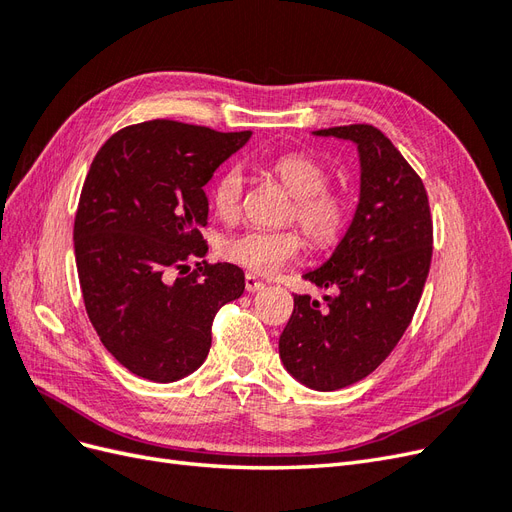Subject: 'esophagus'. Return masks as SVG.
<instances>
[{
  "label": "esophagus",
  "instance_id": "obj_1",
  "mask_svg": "<svg viewBox=\"0 0 512 512\" xmlns=\"http://www.w3.org/2000/svg\"><path fill=\"white\" fill-rule=\"evenodd\" d=\"M262 288H265V284H262L256 275L245 273V290H247V292H258V290H262Z\"/></svg>",
  "mask_w": 512,
  "mask_h": 512
}]
</instances>
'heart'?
I'll return each instance as SVG.
<instances>
[{"mask_svg": "<svg viewBox=\"0 0 512 512\" xmlns=\"http://www.w3.org/2000/svg\"><path fill=\"white\" fill-rule=\"evenodd\" d=\"M271 175L292 196L284 222L299 224L318 250L337 245L346 235L352 218L350 198L331 188L329 168L303 151H290L271 162ZM245 198V177L239 166H230L215 179L211 203L224 222H235ZM303 252V237L297 228L260 230L250 228L222 241L224 260L258 275H271Z\"/></svg>", "mask_w": 512, "mask_h": 512, "instance_id": "obj_1", "label": "heart"}]
</instances>
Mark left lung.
Listing matches in <instances>:
<instances>
[{
  "mask_svg": "<svg viewBox=\"0 0 512 512\" xmlns=\"http://www.w3.org/2000/svg\"><path fill=\"white\" fill-rule=\"evenodd\" d=\"M314 134L359 147L361 200L335 254L303 275L337 294L324 305L294 294L280 356L309 389L337 391L369 376L410 327L431 267L433 222L421 177L378 128L352 123Z\"/></svg>",
  "mask_w": 512,
  "mask_h": 512,
  "instance_id": "8db88e82",
  "label": "left lung"
}]
</instances>
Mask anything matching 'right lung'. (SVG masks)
I'll return each instance as SVG.
<instances>
[{"label":"right lung","instance_id":"obj_1","mask_svg":"<svg viewBox=\"0 0 512 512\" xmlns=\"http://www.w3.org/2000/svg\"><path fill=\"white\" fill-rule=\"evenodd\" d=\"M250 136L151 119L115 132L91 162L74 218L76 271L100 342L136 376L192 374L215 314L243 294L237 265L196 258L207 254L203 188Z\"/></svg>","mask_w":512,"mask_h":512}]
</instances>
